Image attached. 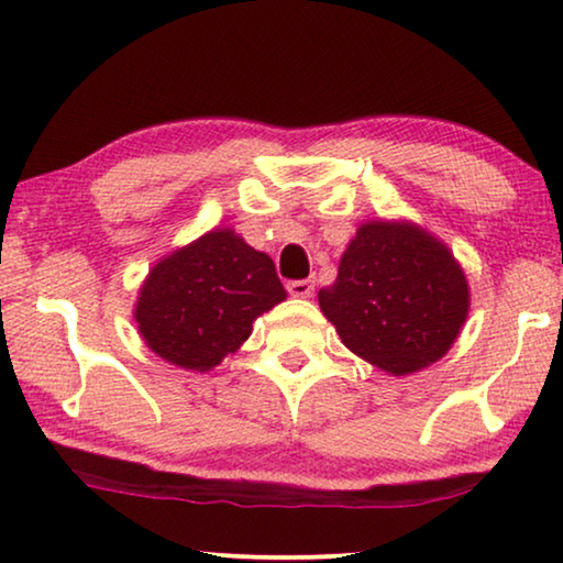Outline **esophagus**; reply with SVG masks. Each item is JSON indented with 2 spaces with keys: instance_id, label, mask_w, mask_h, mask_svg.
Instances as JSON below:
<instances>
[{
  "instance_id": "1",
  "label": "esophagus",
  "mask_w": 563,
  "mask_h": 563,
  "mask_svg": "<svg viewBox=\"0 0 563 563\" xmlns=\"http://www.w3.org/2000/svg\"><path fill=\"white\" fill-rule=\"evenodd\" d=\"M312 290H316V283L312 280H292L288 283V292L292 298H310Z\"/></svg>"
}]
</instances>
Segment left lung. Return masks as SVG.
I'll use <instances>...</instances> for the list:
<instances>
[{
  "label": "left lung",
  "instance_id": "left-lung-1",
  "mask_svg": "<svg viewBox=\"0 0 563 563\" xmlns=\"http://www.w3.org/2000/svg\"><path fill=\"white\" fill-rule=\"evenodd\" d=\"M318 300L342 345L395 377L442 360L470 316L460 261L412 221L362 223Z\"/></svg>",
  "mask_w": 563,
  "mask_h": 563
}]
</instances>
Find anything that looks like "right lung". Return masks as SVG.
I'll list each match as a JSON object with an SVG mask.
<instances>
[{
  "mask_svg": "<svg viewBox=\"0 0 563 563\" xmlns=\"http://www.w3.org/2000/svg\"><path fill=\"white\" fill-rule=\"evenodd\" d=\"M285 298L271 255L233 228H213L148 271L133 318L161 360L208 373L251 338L255 318Z\"/></svg>",
  "mask_w": 563,
  "mask_h": 563,
  "instance_id": "right-lung-1",
  "label": "right lung"
}]
</instances>
